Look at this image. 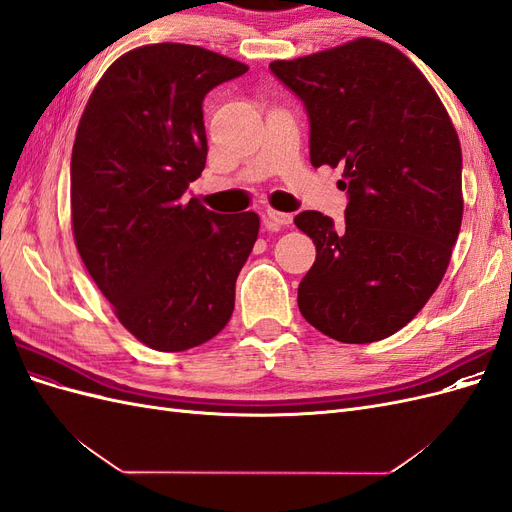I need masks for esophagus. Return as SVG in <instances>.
<instances>
[{"mask_svg":"<svg viewBox=\"0 0 512 512\" xmlns=\"http://www.w3.org/2000/svg\"><path fill=\"white\" fill-rule=\"evenodd\" d=\"M265 224L273 230L282 228V226H290L292 224V213H282V211H275V209H267L265 211Z\"/></svg>","mask_w":512,"mask_h":512,"instance_id":"34e87169","label":"esophagus"}]
</instances>
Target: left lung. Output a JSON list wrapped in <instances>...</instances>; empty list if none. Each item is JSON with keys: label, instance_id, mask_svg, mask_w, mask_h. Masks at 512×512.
<instances>
[{"label": "left lung", "instance_id": "1", "mask_svg": "<svg viewBox=\"0 0 512 512\" xmlns=\"http://www.w3.org/2000/svg\"><path fill=\"white\" fill-rule=\"evenodd\" d=\"M309 119L312 166H342L346 224L301 211L316 245L299 309L320 333L371 344L397 333L440 286L459 237L461 147L436 91L395 46L359 38L273 61Z\"/></svg>", "mask_w": 512, "mask_h": 512}]
</instances>
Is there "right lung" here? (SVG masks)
<instances>
[{
    "label": "right lung",
    "instance_id": "right-lung-1",
    "mask_svg": "<svg viewBox=\"0 0 512 512\" xmlns=\"http://www.w3.org/2000/svg\"><path fill=\"white\" fill-rule=\"evenodd\" d=\"M247 66L192 44H149L104 72L76 130V250L119 322L153 350L218 335L258 239L254 211L185 200L207 162L203 100Z\"/></svg>",
    "mask_w": 512,
    "mask_h": 512
}]
</instances>
